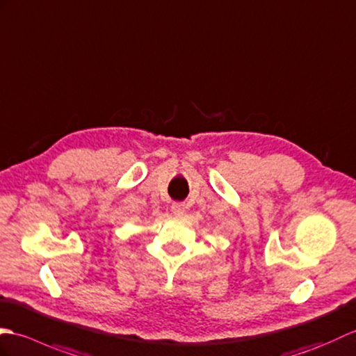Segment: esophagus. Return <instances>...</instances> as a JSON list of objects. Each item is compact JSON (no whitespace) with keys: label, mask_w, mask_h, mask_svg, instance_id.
<instances>
[{"label":"esophagus","mask_w":356,"mask_h":356,"mask_svg":"<svg viewBox=\"0 0 356 356\" xmlns=\"http://www.w3.org/2000/svg\"><path fill=\"white\" fill-rule=\"evenodd\" d=\"M184 211H186V205H184V204L175 202V204L172 205V213H173V215H175V216H183Z\"/></svg>","instance_id":"obj_1"}]
</instances>
